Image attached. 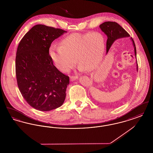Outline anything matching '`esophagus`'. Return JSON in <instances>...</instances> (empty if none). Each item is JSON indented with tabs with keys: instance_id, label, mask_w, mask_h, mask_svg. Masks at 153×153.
<instances>
[{
	"instance_id": "1",
	"label": "esophagus",
	"mask_w": 153,
	"mask_h": 153,
	"mask_svg": "<svg viewBox=\"0 0 153 153\" xmlns=\"http://www.w3.org/2000/svg\"><path fill=\"white\" fill-rule=\"evenodd\" d=\"M78 78H79V77L77 76H71V80L72 81H75L76 79H77Z\"/></svg>"
}]
</instances>
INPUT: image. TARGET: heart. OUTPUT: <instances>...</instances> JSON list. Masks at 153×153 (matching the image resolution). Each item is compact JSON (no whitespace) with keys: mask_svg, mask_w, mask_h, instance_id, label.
<instances>
[{"mask_svg":"<svg viewBox=\"0 0 153 153\" xmlns=\"http://www.w3.org/2000/svg\"><path fill=\"white\" fill-rule=\"evenodd\" d=\"M105 49V38L102 33H76L64 38L60 46H51L49 55L57 68L62 72L70 71L76 65L77 59L80 71H91L102 61Z\"/></svg>","mask_w":153,"mask_h":153,"instance_id":"b5f03b06","label":"heart"}]
</instances>
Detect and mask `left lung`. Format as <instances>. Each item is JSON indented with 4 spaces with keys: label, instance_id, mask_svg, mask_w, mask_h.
I'll return each instance as SVG.
<instances>
[{
    "label": "left lung",
    "instance_id": "1",
    "mask_svg": "<svg viewBox=\"0 0 153 153\" xmlns=\"http://www.w3.org/2000/svg\"><path fill=\"white\" fill-rule=\"evenodd\" d=\"M102 31L107 36V41L106 44L107 53L109 51V49L114 42L119 38H122L124 37H130L129 34L123 28L120 26L117 22H105L102 23L99 26ZM131 41L134 48V51L135 57H137V51L134 41L132 38ZM137 70L138 71V64H137Z\"/></svg>",
    "mask_w": 153,
    "mask_h": 153
}]
</instances>
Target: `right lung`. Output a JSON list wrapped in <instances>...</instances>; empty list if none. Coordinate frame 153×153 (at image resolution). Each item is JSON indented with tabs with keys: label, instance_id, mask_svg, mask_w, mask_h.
Returning a JSON list of instances; mask_svg holds the SVG:
<instances>
[{
	"label": "right lung",
	"instance_id": "1",
	"mask_svg": "<svg viewBox=\"0 0 153 153\" xmlns=\"http://www.w3.org/2000/svg\"><path fill=\"white\" fill-rule=\"evenodd\" d=\"M67 31L43 25L33 27L18 46L15 72L19 89L31 107L49 111L62 105L69 77L53 64L52 42Z\"/></svg>",
	"mask_w": 153,
	"mask_h": 153
}]
</instances>
